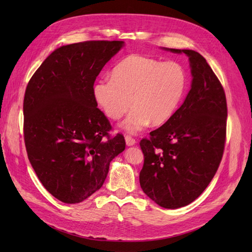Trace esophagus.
I'll list each match as a JSON object with an SVG mask.
<instances>
[{
    "instance_id": "1",
    "label": "esophagus",
    "mask_w": 252,
    "mask_h": 252,
    "mask_svg": "<svg viewBox=\"0 0 252 252\" xmlns=\"http://www.w3.org/2000/svg\"><path fill=\"white\" fill-rule=\"evenodd\" d=\"M125 141H126L127 146H133V145H135V143H136V141L133 138H131L130 135H126Z\"/></svg>"
}]
</instances>
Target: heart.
Segmentation results:
<instances>
[{
	"mask_svg": "<svg viewBox=\"0 0 252 252\" xmlns=\"http://www.w3.org/2000/svg\"><path fill=\"white\" fill-rule=\"evenodd\" d=\"M186 82L184 68L178 63L131 55L113 68L111 79L97 81L93 93L105 116L114 121L132 105L122 127L138 133L150 122L158 126L172 117L184 94Z\"/></svg>",
	"mask_w": 252,
	"mask_h": 252,
	"instance_id": "1",
	"label": "heart"
}]
</instances>
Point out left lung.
Returning <instances> with one entry per match:
<instances>
[{"label":"left lung","mask_w":252,"mask_h":252,"mask_svg":"<svg viewBox=\"0 0 252 252\" xmlns=\"http://www.w3.org/2000/svg\"><path fill=\"white\" fill-rule=\"evenodd\" d=\"M162 49L188 57L191 88L172 117L140 142V185L158 206L177 209L197 199L215 177L224 152L227 104L223 86L199 52Z\"/></svg>","instance_id":"obj_1"}]
</instances>
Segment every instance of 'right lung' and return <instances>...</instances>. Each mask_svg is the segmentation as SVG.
I'll use <instances>...</instances> for the list:
<instances>
[{
    "instance_id": "right-lung-1",
    "label": "right lung",
    "mask_w": 252,
    "mask_h": 252,
    "mask_svg": "<svg viewBox=\"0 0 252 252\" xmlns=\"http://www.w3.org/2000/svg\"><path fill=\"white\" fill-rule=\"evenodd\" d=\"M123 41H87L57 48L30 79L24 96V140L29 162L43 186L66 204L100 189L124 136L97 108L93 88Z\"/></svg>"
}]
</instances>
